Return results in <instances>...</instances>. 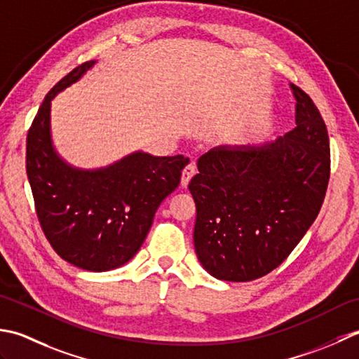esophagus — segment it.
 <instances>
[{
    "label": "esophagus",
    "instance_id": "34e87169",
    "mask_svg": "<svg viewBox=\"0 0 359 359\" xmlns=\"http://www.w3.org/2000/svg\"><path fill=\"white\" fill-rule=\"evenodd\" d=\"M196 173V167L194 163H190L184 167V170H182V175H181V186L182 187H187L189 186V181L192 180L194 175Z\"/></svg>",
    "mask_w": 359,
    "mask_h": 359
}]
</instances>
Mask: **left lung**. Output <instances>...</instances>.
<instances>
[{"instance_id":"obj_1","label":"left lung","mask_w":359,"mask_h":359,"mask_svg":"<svg viewBox=\"0 0 359 359\" xmlns=\"http://www.w3.org/2000/svg\"><path fill=\"white\" fill-rule=\"evenodd\" d=\"M296 128L251 147H215L198 159L189 190L198 260L220 280L250 282L288 257L323 206L330 141L309 94L291 85Z\"/></svg>"}]
</instances>
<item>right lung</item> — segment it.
<instances>
[{"label": "right lung", "instance_id": "1", "mask_svg": "<svg viewBox=\"0 0 359 359\" xmlns=\"http://www.w3.org/2000/svg\"><path fill=\"white\" fill-rule=\"evenodd\" d=\"M93 65H79L46 94L27 131L26 173L36 217L54 251L71 265L100 273L122 266L139 251L189 158L136 151L97 170L65 163L50 141V100Z\"/></svg>", "mask_w": 359, "mask_h": 359}]
</instances>
